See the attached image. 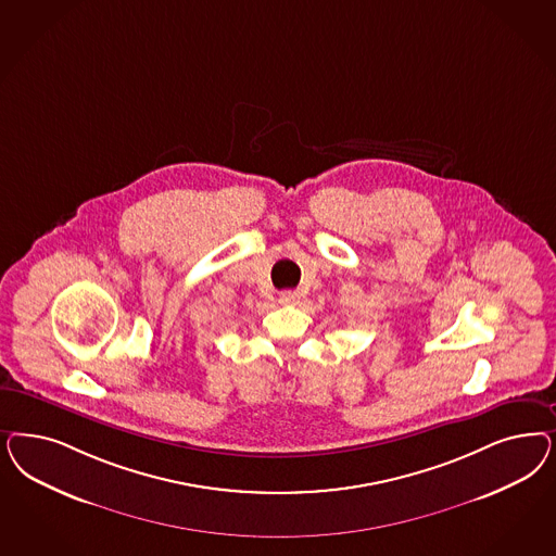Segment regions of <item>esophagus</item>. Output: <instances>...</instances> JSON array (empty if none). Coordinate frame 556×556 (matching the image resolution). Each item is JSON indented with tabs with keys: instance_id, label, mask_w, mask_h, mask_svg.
<instances>
[{
	"instance_id": "obj_1",
	"label": "esophagus",
	"mask_w": 556,
	"mask_h": 556,
	"mask_svg": "<svg viewBox=\"0 0 556 556\" xmlns=\"http://www.w3.org/2000/svg\"><path fill=\"white\" fill-rule=\"evenodd\" d=\"M282 305H296L301 301V294L296 290H285L280 292V299H278Z\"/></svg>"
}]
</instances>
